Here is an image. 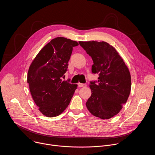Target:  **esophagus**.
Segmentation results:
<instances>
[{
    "instance_id": "esophagus-1",
    "label": "esophagus",
    "mask_w": 155,
    "mask_h": 155,
    "mask_svg": "<svg viewBox=\"0 0 155 155\" xmlns=\"http://www.w3.org/2000/svg\"><path fill=\"white\" fill-rule=\"evenodd\" d=\"M78 87H86V84H84V83H78Z\"/></svg>"
}]
</instances>
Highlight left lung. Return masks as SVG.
Returning <instances> with one entry per match:
<instances>
[{
	"label": "left lung",
	"instance_id": "1",
	"mask_svg": "<svg viewBox=\"0 0 155 155\" xmlns=\"http://www.w3.org/2000/svg\"><path fill=\"white\" fill-rule=\"evenodd\" d=\"M94 64L92 72L98 81H91V96L86 103L90 112L103 120L117 115L126 104L131 89V77L123 59L105 41H79Z\"/></svg>",
	"mask_w": 155,
	"mask_h": 155
}]
</instances>
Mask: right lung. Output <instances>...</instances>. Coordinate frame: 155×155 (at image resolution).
Returning <instances> with one entry per match:
<instances>
[{"label":"right lung","instance_id":"obj_1","mask_svg":"<svg viewBox=\"0 0 155 155\" xmlns=\"http://www.w3.org/2000/svg\"><path fill=\"white\" fill-rule=\"evenodd\" d=\"M76 41L56 37L47 43L32 62L28 83L34 101L47 117L62 114L69 105L77 87L69 80L62 81Z\"/></svg>","mask_w":155,"mask_h":155}]
</instances>
